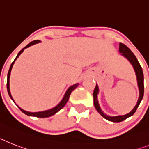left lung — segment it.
Here are the masks:
<instances>
[{
	"label": "left lung",
	"instance_id": "obj_1",
	"mask_svg": "<svg viewBox=\"0 0 149 149\" xmlns=\"http://www.w3.org/2000/svg\"><path fill=\"white\" fill-rule=\"evenodd\" d=\"M119 52L120 53V55L124 57L131 63V65H132L133 69H134L135 73H136V79H137V84H138L139 91V96L138 101H137V103H136V106L133 107V109L130 113H127V114L118 115V116H109V115L104 113V111L102 110V108H101V107L99 105V103H98V95L99 93V88H98V84H96L95 88V90H94L93 92L94 105H95V109L98 111V113L102 115L104 118H105L106 120L111 121V122H115V123L121 122V121L124 120L127 118H128V117H131V116L134 114L136 109L138 108L139 105L140 104L141 101H142V98H143V95H144V76H143L142 69L139 63L138 60L136 57V56L134 55V54L130 51V49L122 43L119 44Z\"/></svg>",
	"mask_w": 149,
	"mask_h": 149
}]
</instances>
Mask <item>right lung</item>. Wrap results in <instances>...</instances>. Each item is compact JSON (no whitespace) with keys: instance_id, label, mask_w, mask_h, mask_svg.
Segmentation results:
<instances>
[{"instance_id":"right-lung-1","label":"right lung","mask_w":149,"mask_h":149,"mask_svg":"<svg viewBox=\"0 0 149 149\" xmlns=\"http://www.w3.org/2000/svg\"><path fill=\"white\" fill-rule=\"evenodd\" d=\"M39 42H41V41H40V40H35V41H33V42H30L29 44H28V45H27L26 47H23V48H22V49L19 52L18 54H17V57H16V58H15V60L13 61V63H11L10 67V69H9L8 73H7V92H8V95H9V96H10V98L13 100L14 103H15L14 100H13V97H12V95H11L10 90V77L11 70H12V68H13V64H14L15 61H17V58L19 57V55H20L23 52V51H24L26 48L30 47V46L33 45H36V44L39 43ZM78 86H79V83H77V84L72 85V86H71L70 87H69L68 89L67 90V92H65L64 95H63L62 100H61V102H60V103L58 104L57 106H55V107H54L53 108H51V109H49V110H46V111H38V112H29V111H25V110L22 109V108L19 107L18 105H17V107H18L19 109H20V111H22V113H24L25 114L28 115V116H31V117H38V118H44V117H51V116H52V115L55 114L56 113H57V112H58L60 110H61L63 107H64V105L66 104H67V101L69 100V98H70V95L71 92H72V91L75 89V88H77Z\"/></svg>"}]
</instances>
